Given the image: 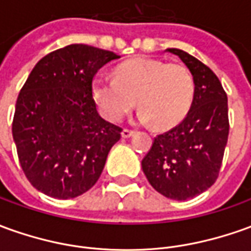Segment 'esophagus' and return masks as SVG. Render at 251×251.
Wrapping results in <instances>:
<instances>
[{
	"label": "esophagus",
	"instance_id": "1",
	"mask_svg": "<svg viewBox=\"0 0 251 251\" xmlns=\"http://www.w3.org/2000/svg\"><path fill=\"white\" fill-rule=\"evenodd\" d=\"M134 129H129V128H124L122 131V136L123 138H129V136H132L134 135Z\"/></svg>",
	"mask_w": 251,
	"mask_h": 251
}]
</instances>
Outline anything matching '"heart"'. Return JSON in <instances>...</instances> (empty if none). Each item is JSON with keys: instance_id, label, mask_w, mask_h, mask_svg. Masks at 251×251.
Masks as SVG:
<instances>
[{"instance_id": "b5f03b06", "label": "heart", "mask_w": 251, "mask_h": 251, "mask_svg": "<svg viewBox=\"0 0 251 251\" xmlns=\"http://www.w3.org/2000/svg\"><path fill=\"white\" fill-rule=\"evenodd\" d=\"M195 93L193 74L186 65L153 58H132L117 65L115 79L96 77L91 94L101 115L120 122L135 103L138 119L155 128H169L187 115Z\"/></svg>"}]
</instances>
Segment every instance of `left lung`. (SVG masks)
<instances>
[{"label":"left lung","instance_id":"obj_1","mask_svg":"<svg viewBox=\"0 0 251 251\" xmlns=\"http://www.w3.org/2000/svg\"><path fill=\"white\" fill-rule=\"evenodd\" d=\"M167 50L193 74L194 98L176 127L155 136L142 169L155 191L184 201L206 191L219 177L229 132L227 94L208 65L180 49Z\"/></svg>","mask_w":251,"mask_h":251}]
</instances>
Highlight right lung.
<instances>
[{
    "label": "right lung",
    "instance_id": "1",
    "mask_svg": "<svg viewBox=\"0 0 251 251\" xmlns=\"http://www.w3.org/2000/svg\"><path fill=\"white\" fill-rule=\"evenodd\" d=\"M113 51L74 43L41 58L19 93L12 123L24 175L43 194L68 200L100 179L119 126L103 120L93 79Z\"/></svg>",
    "mask_w": 251,
    "mask_h": 251
}]
</instances>
